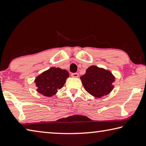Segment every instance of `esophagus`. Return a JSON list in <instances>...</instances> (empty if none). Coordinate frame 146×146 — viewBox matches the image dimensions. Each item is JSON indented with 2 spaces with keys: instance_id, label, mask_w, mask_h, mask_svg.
I'll return each mask as SVG.
<instances>
[{
  "instance_id": "obj_1",
  "label": "esophagus",
  "mask_w": 146,
  "mask_h": 146,
  "mask_svg": "<svg viewBox=\"0 0 146 146\" xmlns=\"http://www.w3.org/2000/svg\"><path fill=\"white\" fill-rule=\"evenodd\" d=\"M71 76H72V77H73V78H78L79 77V74L78 73H72L71 74Z\"/></svg>"
}]
</instances>
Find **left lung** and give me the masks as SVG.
I'll list each match as a JSON object with an SVG mask.
<instances>
[{
    "label": "left lung",
    "mask_w": 146,
    "mask_h": 146,
    "mask_svg": "<svg viewBox=\"0 0 146 146\" xmlns=\"http://www.w3.org/2000/svg\"><path fill=\"white\" fill-rule=\"evenodd\" d=\"M80 79L86 91L97 98L108 95L114 87L115 76L111 72L96 65L89 66Z\"/></svg>",
    "instance_id": "8db88e82"
}]
</instances>
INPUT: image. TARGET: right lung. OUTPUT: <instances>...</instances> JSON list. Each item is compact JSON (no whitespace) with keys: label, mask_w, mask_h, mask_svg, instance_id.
<instances>
[{"label":"right lung","mask_w":146,"mask_h":146,"mask_svg":"<svg viewBox=\"0 0 146 146\" xmlns=\"http://www.w3.org/2000/svg\"><path fill=\"white\" fill-rule=\"evenodd\" d=\"M68 77L67 70L58 67H51L35 78L36 90L45 97H52L63 87Z\"/></svg>","instance_id":"1"}]
</instances>
